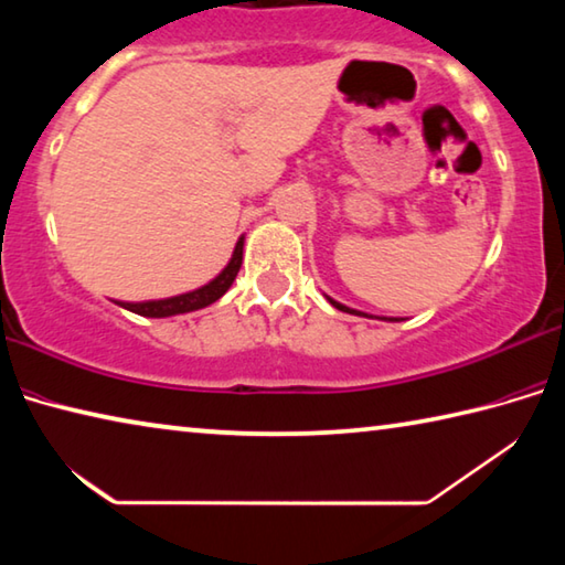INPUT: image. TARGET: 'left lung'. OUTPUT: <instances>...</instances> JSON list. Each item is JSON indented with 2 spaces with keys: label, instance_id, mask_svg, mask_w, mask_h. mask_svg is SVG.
Returning a JSON list of instances; mask_svg holds the SVG:
<instances>
[{
  "label": "left lung",
  "instance_id": "8db88e82",
  "mask_svg": "<svg viewBox=\"0 0 565 565\" xmlns=\"http://www.w3.org/2000/svg\"><path fill=\"white\" fill-rule=\"evenodd\" d=\"M327 299H329V303H331V306H337L339 311H347V313H359V317H361V311H353V309H349V306H343V303H339V301H333L331 296H327ZM363 317H366V313H363Z\"/></svg>",
  "mask_w": 565,
  "mask_h": 565
}]
</instances>
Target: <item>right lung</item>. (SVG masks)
Instances as JSON below:
<instances>
[{"label": "right lung", "mask_w": 565, "mask_h": 565, "mask_svg": "<svg viewBox=\"0 0 565 565\" xmlns=\"http://www.w3.org/2000/svg\"><path fill=\"white\" fill-rule=\"evenodd\" d=\"M242 259H244V236L238 238L234 246V254L228 264L224 266V271L216 276V279L209 281L202 289L179 294V296H169V299H157V301H139V303H129L121 301L119 306L129 309L139 317H149V319H167V317H177V313H189V311H199L204 306L214 303L222 299V296L232 289V284L236 279L238 269H242Z\"/></svg>", "instance_id": "obj_1"}]
</instances>
